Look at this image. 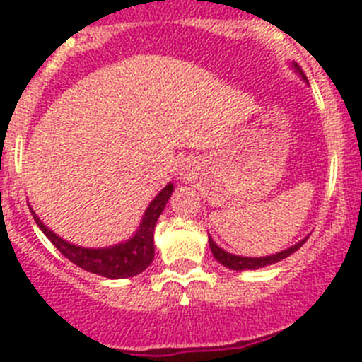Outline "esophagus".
Listing matches in <instances>:
<instances>
[{"instance_id": "obj_1", "label": "esophagus", "mask_w": 362, "mask_h": 362, "mask_svg": "<svg viewBox=\"0 0 362 362\" xmlns=\"http://www.w3.org/2000/svg\"><path fill=\"white\" fill-rule=\"evenodd\" d=\"M178 175H180L184 180H191L192 175H194V164L191 160H182L180 163V170H178Z\"/></svg>"}]
</instances>
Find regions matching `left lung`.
Listing matches in <instances>:
<instances>
[{
	"label": "left lung",
	"instance_id": "obj_1",
	"mask_svg": "<svg viewBox=\"0 0 362 362\" xmlns=\"http://www.w3.org/2000/svg\"><path fill=\"white\" fill-rule=\"evenodd\" d=\"M291 68L294 69V73H298V76H301L303 82L308 83V80H306L305 73L301 71V68H299L298 64L294 63V61H293V63H291ZM306 238H308V236H305V238H303V240H299L298 243L291 245L289 249L275 252V254H269V255H261V257H247V255L231 254V252L221 249V247H218L217 243L214 242V238H211L210 235H208V245H210V250H211V254H214V257L217 259V261L221 262L222 266H226V268L233 269V272H247V269L264 268V266L275 264V262H279V261H282V259L289 257L291 254H294V252L298 250L299 247H301L303 243L306 242Z\"/></svg>",
	"mask_w": 362,
	"mask_h": 362
}]
</instances>
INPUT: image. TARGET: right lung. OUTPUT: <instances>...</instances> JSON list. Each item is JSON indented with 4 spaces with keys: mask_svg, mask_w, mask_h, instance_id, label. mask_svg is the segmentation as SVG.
Here are the masks:
<instances>
[{
    "mask_svg": "<svg viewBox=\"0 0 362 362\" xmlns=\"http://www.w3.org/2000/svg\"><path fill=\"white\" fill-rule=\"evenodd\" d=\"M175 191V185L168 182L159 194L148 203L147 210H145L144 217H141L140 226L133 236H129L124 242L115 243L110 247H100V249H90V247H80L75 243H69L59 235L50 231L35 210L31 208L33 218L36 221L38 228L42 229L43 235L52 242L64 257L69 259L73 264L78 268L86 269L89 273H96V275L105 276V279L119 280V279H129V276L140 275L141 272L151 266L154 261V231L156 224H158L159 215L163 214L164 206H166L168 199L171 198V192Z\"/></svg>",
    "mask_w": 362,
    "mask_h": 362,
    "instance_id": "add662e5",
    "label": "right lung"
}]
</instances>
